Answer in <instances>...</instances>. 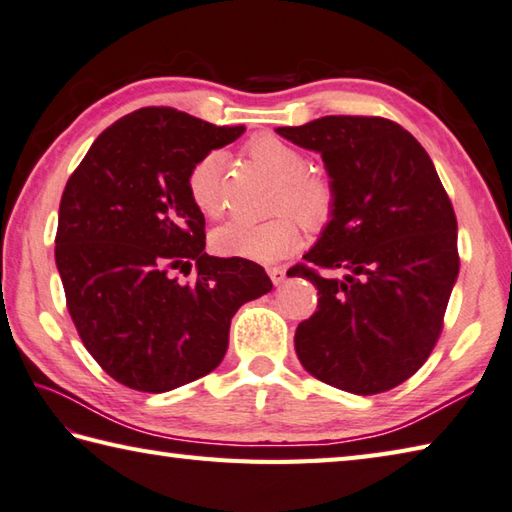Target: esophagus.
Returning <instances> with one entry per match:
<instances>
[{"label":"esophagus","instance_id":"obj_1","mask_svg":"<svg viewBox=\"0 0 512 512\" xmlns=\"http://www.w3.org/2000/svg\"><path fill=\"white\" fill-rule=\"evenodd\" d=\"M268 275H270V279H273L275 286H282L284 279H286V270L279 268V266H273V268H268Z\"/></svg>","mask_w":512,"mask_h":512}]
</instances>
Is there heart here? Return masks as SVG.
Here are the masks:
<instances>
[{"mask_svg": "<svg viewBox=\"0 0 512 512\" xmlns=\"http://www.w3.org/2000/svg\"><path fill=\"white\" fill-rule=\"evenodd\" d=\"M253 162L279 184L277 210H288L304 226H322L333 210V190L324 179L308 175V159L302 150L275 135H259L246 146ZM224 157L208 153L190 168L188 195L199 213L217 217L222 213V177ZM302 244V230L292 217H275L268 222L230 219L213 230L210 246L224 257L250 259L259 264H275Z\"/></svg>", "mask_w": 512, "mask_h": 512, "instance_id": "obj_1", "label": "heart"}]
</instances>
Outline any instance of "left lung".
Returning <instances> with one entry per match:
<instances>
[{
    "mask_svg": "<svg viewBox=\"0 0 512 512\" xmlns=\"http://www.w3.org/2000/svg\"><path fill=\"white\" fill-rule=\"evenodd\" d=\"M277 135L322 155L333 210L306 262L317 313L295 330L324 384L375 395L415 375L435 348L457 282V219L422 144L384 117L328 115Z\"/></svg>",
    "mask_w": 512,
    "mask_h": 512,
    "instance_id": "1",
    "label": "left lung"
}]
</instances>
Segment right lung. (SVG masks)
Masks as SVG:
<instances>
[{
    "label": "right lung",
    "mask_w": 512,
    "mask_h": 512,
    "mask_svg": "<svg viewBox=\"0 0 512 512\" xmlns=\"http://www.w3.org/2000/svg\"><path fill=\"white\" fill-rule=\"evenodd\" d=\"M244 133L175 108H139L99 135L59 204L55 264L68 313L115 382L166 393L226 355L239 306L270 293L266 270L210 257L188 173ZM196 270L193 283L174 277Z\"/></svg>",
    "instance_id": "1"
}]
</instances>
